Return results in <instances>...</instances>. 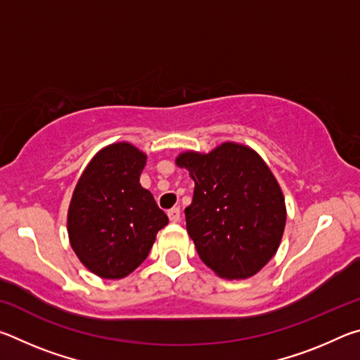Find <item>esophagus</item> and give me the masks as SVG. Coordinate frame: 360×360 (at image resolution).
Segmentation results:
<instances>
[{
  "mask_svg": "<svg viewBox=\"0 0 360 360\" xmlns=\"http://www.w3.org/2000/svg\"><path fill=\"white\" fill-rule=\"evenodd\" d=\"M168 217H169V221L172 222H179V219H181V210L179 208H172L168 211Z\"/></svg>",
  "mask_w": 360,
  "mask_h": 360,
  "instance_id": "34e87169",
  "label": "esophagus"
}]
</instances>
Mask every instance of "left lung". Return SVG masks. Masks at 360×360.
Wrapping results in <instances>:
<instances>
[{"label": "left lung", "instance_id": "1", "mask_svg": "<svg viewBox=\"0 0 360 360\" xmlns=\"http://www.w3.org/2000/svg\"><path fill=\"white\" fill-rule=\"evenodd\" d=\"M176 165L195 182L186 227L203 264L224 279L259 273L281 245L288 217L264 158L249 146L225 141L206 154L181 152Z\"/></svg>", "mask_w": 360, "mask_h": 360}]
</instances>
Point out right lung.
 I'll list each match as a JSON object with an SVG mask.
<instances>
[{"label": "right lung", "instance_id": "obj_1", "mask_svg": "<svg viewBox=\"0 0 360 360\" xmlns=\"http://www.w3.org/2000/svg\"><path fill=\"white\" fill-rule=\"evenodd\" d=\"M148 155L119 141L96 152L72 192L66 229L82 265L103 279H122L143 264L168 224L139 184Z\"/></svg>", "mask_w": 360, "mask_h": 360}]
</instances>
